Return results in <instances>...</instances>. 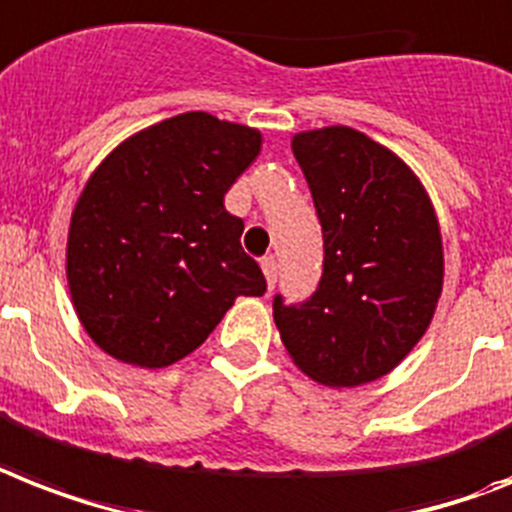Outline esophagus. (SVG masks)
Instances as JSON below:
<instances>
[{"label": "esophagus", "mask_w": 512, "mask_h": 512, "mask_svg": "<svg viewBox=\"0 0 512 512\" xmlns=\"http://www.w3.org/2000/svg\"><path fill=\"white\" fill-rule=\"evenodd\" d=\"M263 273H265V281H268V289H273L276 286V278H278V265H276V257L268 255L263 257Z\"/></svg>", "instance_id": "1"}]
</instances>
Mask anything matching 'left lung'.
I'll use <instances>...</instances> for the list:
<instances>
[{
  "mask_svg": "<svg viewBox=\"0 0 512 512\" xmlns=\"http://www.w3.org/2000/svg\"><path fill=\"white\" fill-rule=\"evenodd\" d=\"M323 231V273L305 302L273 297L294 363L326 386L386 376L413 350L442 294V234L429 194L389 149L347 126L292 139Z\"/></svg>",
  "mask_w": 512,
  "mask_h": 512,
  "instance_id": "left-lung-1",
  "label": "left lung"
}]
</instances>
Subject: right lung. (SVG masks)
<instances>
[{"mask_svg": "<svg viewBox=\"0 0 512 512\" xmlns=\"http://www.w3.org/2000/svg\"><path fill=\"white\" fill-rule=\"evenodd\" d=\"M260 131L184 112L120 144L78 197L68 286L78 321L123 363L165 368L213 334L236 297H263L223 197Z\"/></svg>", "mask_w": 512, "mask_h": 512, "instance_id": "obj_1", "label": "right lung"}]
</instances>
